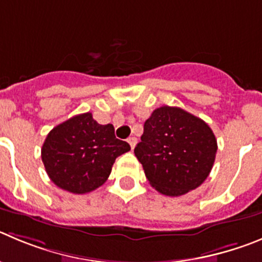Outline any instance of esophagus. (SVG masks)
<instances>
[{"label": "esophagus", "mask_w": 262, "mask_h": 262, "mask_svg": "<svg viewBox=\"0 0 262 262\" xmlns=\"http://www.w3.org/2000/svg\"><path fill=\"white\" fill-rule=\"evenodd\" d=\"M128 143H129V145H130L132 150H133V148L136 147V143H137V138H136V137H129V138H128Z\"/></svg>", "instance_id": "esophagus-1"}]
</instances>
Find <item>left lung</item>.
<instances>
[{
	"mask_svg": "<svg viewBox=\"0 0 262 262\" xmlns=\"http://www.w3.org/2000/svg\"><path fill=\"white\" fill-rule=\"evenodd\" d=\"M217 141L208 124L180 107L156 108L134 148L146 178L159 192L181 196L207 180Z\"/></svg>",
	"mask_w": 262,
	"mask_h": 262,
	"instance_id": "8db88e82",
	"label": "left lung"
}]
</instances>
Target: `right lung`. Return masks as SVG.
Returning <instances> with one entry per match:
<instances>
[{"instance_id":"add662e5","label":"right lung","mask_w":262,"mask_h":262,"mask_svg":"<svg viewBox=\"0 0 262 262\" xmlns=\"http://www.w3.org/2000/svg\"><path fill=\"white\" fill-rule=\"evenodd\" d=\"M129 150V143L115 137L112 124L101 125L85 112L51 129L41 148V159L58 187L86 194L106 182L117 156Z\"/></svg>"}]
</instances>
